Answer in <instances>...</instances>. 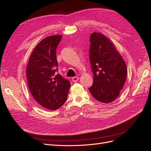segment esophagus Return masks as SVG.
Listing matches in <instances>:
<instances>
[{
	"mask_svg": "<svg viewBox=\"0 0 151 151\" xmlns=\"http://www.w3.org/2000/svg\"><path fill=\"white\" fill-rule=\"evenodd\" d=\"M78 79H79V78L78 76H74L72 78V80L74 81V82H76V81L78 80Z\"/></svg>",
	"mask_w": 151,
	"mask_h": 151,
	"instance_id": "esophagus-1",
	"label": "esophagus"
}]
</instances>
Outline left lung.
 <instances>
[{"mask_svg":"<svg viewBox=\"0 0 151 151\" xmlns=\"http://www.w3.org/2000/svg\"><path fill=\"white\" fill-rule=\"evenodd\" d=\"M90 42L93 83L88 90L98 101L109 103L119 96L125 82L126 64L113 42L101 33H92Z\"/></svg>","mask_w":151,"mask_h":151,"instance_id":"1","label":"left lung"}]
</instances>
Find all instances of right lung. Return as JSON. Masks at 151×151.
I'll list each match as a JSON object with an SVG mask.
<instances>
[{
    "label": "right lung",
    "instance_id": "1",
    "mask_svg": "<svg viewBox=\"0 0 151 151\" xmlns=\"http://www.w3.org/2000/svg\"><path fill=\"white\" fill-rule=\"evenodd\" d=\"M61 35L45 38L33 49L27 66L28 87L38 104L56 110L67 100L70 81L58 74L56 49Z\"/></svg>",
    "mask_w": 151,
    "mask_h": 151
}]
</instances>
